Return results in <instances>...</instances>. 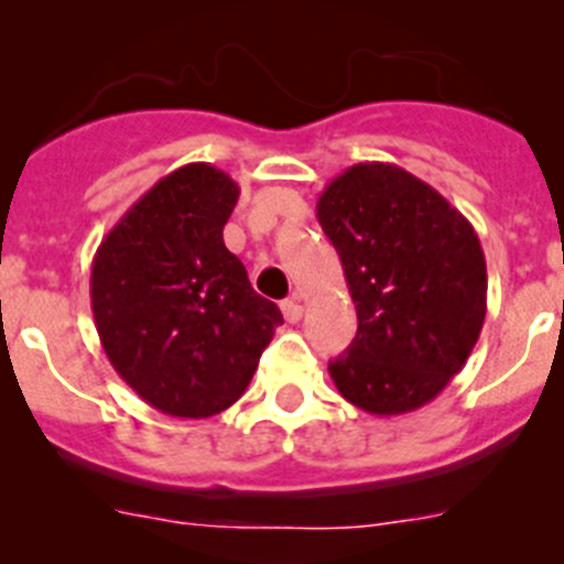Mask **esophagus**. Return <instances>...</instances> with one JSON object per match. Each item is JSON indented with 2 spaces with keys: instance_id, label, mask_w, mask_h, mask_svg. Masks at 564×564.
<instances>
[{
  "instance_id": "esophagus-1",
  "label": "esophagus",
  "mask_w": 564,
  "mask_h": 564,
  "mask_svg": "<svg viewBox=\"0 0 564 564\" xmlns=\"http://www.w3.org/2000/svg\"><path fill=\"white\" fill-rule=\"evenodd\" d=\"M281 311H283V316H286V322H300V318H303V314H305V308H303V303H300V297L283 300Z\"/></svg>"
}]
</instances>
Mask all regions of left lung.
<instances>
[{"instance_id": "1", "label": "left lung", "mask_w": 564, "mask_h": 564, "mask_svg": "<svg viewBox=\"0 0 564 564\" xmlns=\"http://www.w3.org/2000/svg\"><path fill=\"white\" fill-rule=\"evenodd\" d=\"M316 218L338 250L357 335L329 377L349 403L392 417L434 401L486 322V256L469 220L395 163L335 176Z\"/></svg>"}]
</instances>
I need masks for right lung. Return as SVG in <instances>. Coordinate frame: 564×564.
Segmentation results:
<instances>
[{"label":"right lung","mask_w":564,"mask_h":564,"mask_svg":"<svg viewBox=\"0 0 564 564\" xmlns=\"http://www.w3.org/2000/svg\"><path fill=\"white\" fill-rule=\"evenodd\" d=\"M237 198L229 174L187 163L158 180L95 253L89 297L108 362L172 417L229 409L283 324L224 242Z\"/></svg>","instance_id":"obj_1"}]
</instances>
